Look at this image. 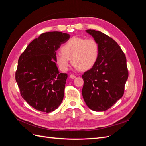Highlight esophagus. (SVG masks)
I'll use <instances>...</instances> for the list:
<instances>
[{"instance_id": "obj_1", "label": "esophagus", "mask_w": 146, "mask_h": 146, "mask_svg": "<svg viewBox=\"0 0 146 146\" xmlns=\"http://www.w3.org/2000/svg\"><path fill=\"white\" fill-rule=\"evenodd\" d=\"M69 77L71 78V79H74L76 77V76H75V75H74V74H70V76H69Z\"/></svg>"}]
</instances>
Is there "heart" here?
Returning <instances> with one entry per match:
<instances>
[{
	"label": "heart",
	"mask_w": 146,
	"mask_h": 146,
	"mask_svg": "<svg viewBox=\"0 0 146 146\" xmlns=\"http://www.w3.org/2000/svg\"><path fill=\"white\" fill-rule=\"evenodd\" d=\"M61 52L56 54L55 61L61 70L67 71L70 59L79 70H87L93 67L98 60L99 47L93 39L74 36L61 47Z\"/></svg>",
	"instance_id": "obj_1"
}]
</instances>
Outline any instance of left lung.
Here are the masks:
<instances>
[{
    "instance_id": "obj_1",
    "label": "left lung",
    "mask_w": 146,
    "mask_h": 146,
    "mask_svg": "<svg viewBox=\"0 0 146 146\" xmlns=\"http://www.w3.org/2000/svg\"><path fill=\"white\" fill-rule=\"evenodd\" d=\"M86 32L98 43V60L91 69L82 75V95L91 110H108L120 99L129 77L125 54L117 43L107 35L95 30Z\"/></svg>"
}]
</instances>
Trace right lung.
<instances>
[{"instance_id":"1","label":"right lung","mask_w":146,"mask_h":146,"mask_svg":"<svg viewBox=\"0 0 146 146\" xmlns=\"http://www.w3.org/2000/svg\"><path fill=\"white\" fill-rule=\"evenodd\" d=\"M69 38V34L60 32L42 33L29 44L18 60L16 81L21 94L38 111H54L63 99L68 74L60 73L55 56Z\"/></svg>"}]
</instances>
